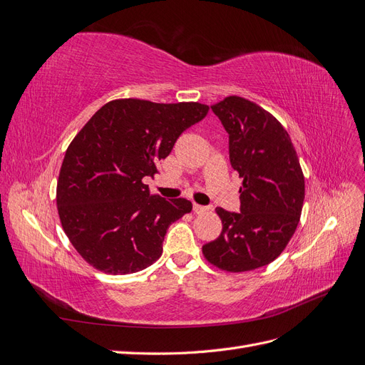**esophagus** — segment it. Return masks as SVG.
I'll return each mask as SVG.
<instances>
[{
    "instance_id": "1",
    "label": "esophagus",
    "mask_w": 365,
    "mask_h": 365,
    "mask_svg": "<svg viewBox=\"0 0 365 365\" xmlns=\"http://www.w3.org/2000/svg\"><path fill=\"white\" fill-rule=\"evenodd\" d=\"M193 212L201 215V213H205L208 212V207H204V205H200V204H193Z\"/></svg>"
}]
</instances>
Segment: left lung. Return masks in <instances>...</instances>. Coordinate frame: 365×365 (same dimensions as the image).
Returning <instances> with one entry per match:
<instances>
[{"instance_id": "1", "label": "left lung", "mask_w": 365, "mask_h": 365, "mask_svg": "<svg viewBox=\"0 0 365 365\" xmlns=\"http://www.w3.org/2000/svg\"><path fill=\"white\" fill-rule=\"evenodd\" d=\"M228 132L230 161L242 180L240 212L217 207L222 231L202 247L216 268L245 272L277 259L300 222L304 176L280 121L244 97L212 106Z\"/></svg>"}]
</instances>
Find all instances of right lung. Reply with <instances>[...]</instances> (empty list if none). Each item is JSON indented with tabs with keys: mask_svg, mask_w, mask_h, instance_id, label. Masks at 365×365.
Wrapping results in <instances>:
<instances>
[{
	"mask_svg": "<svg viewBox=\"0 0 365 365\" xmlns=\"http://www.w3.org/2000/svg\"><path fill=\"white\" fill-rule=\"evenodd\" d=\"M207 113L197 102L117 98L77 132L61 165L56 204L65 235L93 268L123 275L160 259L168 228L192 202L150 195L143 180L158 173L175 141Z\"/></svg>",
	"mask_w": 365,
	"mask_h": 365,
	"instance_id": "obj_1",
	"label": "right lung"
}]
</instances>
